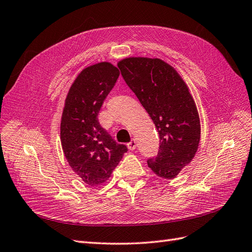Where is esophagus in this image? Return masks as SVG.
Instances as JSON below:
<instances>
[{
	"label": "esophagus",
	"mask_w": 252,
	"mask_h": 252,
	"mask_svg": "<svg viewBox=\"0 0 252 252\" xmlns=\"http://www.w3.org/2000/svg\"><path fill=\"white\" fill-rule=\"evenodd\" d=\"M127 146L129 149H130V151H133V149H135V147H137V142H135L134 139H132L130 142L128 143Z\"/></svg>",
	"instance_id": "esophagus-1"
}]
</instances>
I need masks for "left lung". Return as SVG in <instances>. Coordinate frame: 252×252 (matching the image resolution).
<instances>
[{"label":"left lung","mask_w":252,"mask_h":252,"mask_svg":"<svg viewBox=\"0 0 252 252\" xmlns=\"http://www.w3.org/2000/svg\"><path fill=\"white\" fill-rule=\"evenodd\" d=\"M118 66L159 132V152L147 160L148 167L161 178H176L195 157L200 141L199 115L187 84L159 58L129 57Z\"/></svg>","instance_id":"1"}]
</instances>
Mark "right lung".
<instances>
[{"label":"right lung","mask_w":252,"mask_h":252,"mask_svg":"<svg viewBox=\"0 0 252 252\" xmlns=\"http://www.w3.org/2000/svg\"><path fill=\"white\" fill-rule=\"evenodd\" d=\"M120 76L117 66L99 63L86 67L72 84L61 117L60 140L71 168L91 187L109 179L127 147L99 125L98 113Z\"/></svg>","instance_id":"1"}]
</instances>
